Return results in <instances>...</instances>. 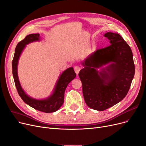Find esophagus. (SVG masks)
<instances>
[{
  "instance_id": "obj_1",
  "label": "esophagus",
  "mask_w": 146,
  "mask_h": 146,
  "mask_svg": "<svg viewBox=\"0 0 146 146\" xmlns=\"http://www.w3.org/2000/svg\"><path fill=\"white\" fill-rule=\"evenodd\" d=\"M81 68L79 67V66H75L74 68V72L75 73H76L77 74H78V73H79L80 70Z\"/></svg>"
}]
</instances>
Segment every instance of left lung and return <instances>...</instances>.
<instances>
[{"mask_svg": "<svg viewBox=\"0 0 146 146\" xmlns=\"http://www.w3.org/2000/svg\"><path fill=\"white\" fill-rule=\"evenodd\" d=\"M104 36L110 40V45L89 55L82 62L84 67L79 73L86 105L98 111L105 110L122 101L135 74L128 44L117 33L107 32Z\"/></svg>", "mask_w": 146, "mask_h": 146, "instance_id": "left-lung-1", "label": "left lung"}]
</instances>
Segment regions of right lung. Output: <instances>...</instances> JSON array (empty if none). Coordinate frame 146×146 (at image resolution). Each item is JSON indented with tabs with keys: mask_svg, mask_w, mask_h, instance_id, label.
Wrapping results in <instances>:
<instances>
[{
	"mask_svg": "<svg viewBox=\"0 0 146 146\" xmlns=\"http://www.w3.org/2000/svg\"><path fill=\"white\" fill-rule=\"evenodd\" d=\"M40 35L39 33L30 34L17 44L12 62V74L18 93L25 103L39 111L45 113H52L57 111L64 103L66 89L70 82L76 76V74L75 73L73 67H69L65 70L60 75L52 93L46 98L38 100L27 95L23 90L19 80L18 76V61L27 45L33 42L40 41Z\"/></svg>",
	"mask_w": 146,
	"mask_h": 146,
	"instance_id": "right-lung-1",
	"label": "right lung"
}]
</instances>
